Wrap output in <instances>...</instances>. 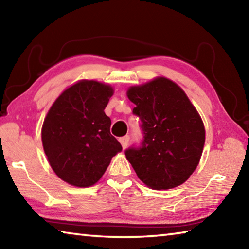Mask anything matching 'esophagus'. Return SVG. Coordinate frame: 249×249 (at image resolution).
<instances>
[{"label":"esophagus","instance_id":"1","mask_svg":"<svg viewBox=\"0 0 249 249\" xmlns=\"http://www.w3.org/2000/svg\"><path fill=\"white\" fill-rule=\"evenodd\" d=\"M128 142H129V137L128 136H124V137L120 138V142H121L122 147H123V149H125L126 147H127Z\"/></svg>","mask_w":249,"mask_h":249}]
</instances>
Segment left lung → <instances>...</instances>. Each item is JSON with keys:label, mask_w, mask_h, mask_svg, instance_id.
<instances>
[{"label": "left lung", "mask_w": 249, "mask_h": 249, "mask_svg": "<svg viewBox=\"0 0 249 249\" xmlns=\"http://www.w3.org/2000/svg\"><path fill=\"white\" fill-rule=\"evenodd\" d=\"M144 130L141 148L125 156L141 181L155 190L182 184L199 165L205 128L188 95L172 80L157 77L127 89Z\"/></svg>", "instance_id": "obj_1"}]
</instances>
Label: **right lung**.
<instances>
[{
    "instance_id": "1",
    "label": "right lung",
    "mask_w": 249,
    "mask_h": 249,
    "mask_svg": "<svg viewBox=\"0 0 249 249\" xmlns=\"http://www.w3.org/2000/svg\"><path fill=\"white\" fill-rule=\"evenodd\" d=\"M113 87L95 80L71 84L50 107L41 127L48 162L59 178L88 188L102 178L122 146L109 132L111 119L104 108Z\"/></svg>"
}]
</instances>
